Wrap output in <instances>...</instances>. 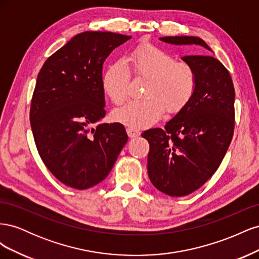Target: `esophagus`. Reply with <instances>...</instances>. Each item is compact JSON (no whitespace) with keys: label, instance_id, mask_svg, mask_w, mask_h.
<instances>
[{"label":"esophagus","instance_id":"34e87169","mask_svg":"<svg viewBox=\"0 0 259 259\" xmlns=\"http://www.w3.org/2000/svg\"><path fill=\"white\" fill-rule=\"evenodd\" d=\"M126 133L130 138H135V137H138L140 135V132L136 128H132V127H127L126 128Z\"/></svg>","mask_w":259,"mask_h":259}]
</instances>
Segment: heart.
Masks as SVG:
<instances>
[{
    "instance_id": "1",
    "label": "heart",
    "mask_w": 259,
    "mask_h": 259,
    "mask_svg": "<svg viewBox=\"0 0 259 259\" xmlns=\"http://www.w3.org/2000/svg\"><path fill=\"white\" fill-rule=\"evenodd\" d=\"M132 65L138 75L150 77L146 98L130 99L115 108L114 121L132 128H146L169 112H177L191 100L197 89L193 69L176 59L158 46L146 45L132 54ZM131 83L130 66L122 58L108 66L103 76V86L114 104L127 97Z\"/></svg>"
}]
</instances>
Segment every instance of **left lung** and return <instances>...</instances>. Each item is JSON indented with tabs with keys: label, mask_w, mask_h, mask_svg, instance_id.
<instances>
[{
	"label": "left lung",
	"mask_w": 259,
	"mask_h": 259,
	"mask_svg": "<svg viewBox=\"0 0 259 259\" xmlns=\"http://www.w3.org/2000/svg\"><path fill=\"white\" fill-rule=\"evenodd\" d=\"M174 45H208L197 36H164ZM197 76V89L188 105L164 130L151 128L142 136L150 146L148 175L152 185L170 197L198 190L221 165L234 130V88L228 70L205 54L182 58Z\"/></svg>",
	"instance_id": "8db88e82"
}]
</instances>
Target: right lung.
<instances>
[{
    "instance_id": "right-lung-1",
    "label": "right lung",
    "mask_w": 259,
    "mask_h": 259,
    "mask_svg": "<svg viewBox=\"0 0 259 259\" xmlns=\"http://www.w3.org/2000/svg\"><path fill=\"white\" fill-rule=\"evenodd\" d=\"M131 37L85 31L49 57L37 74L30 108L35 146L46 167L68 187L83 190L103 182L127 143L122 124L99 122L106 115L103 65Z\"/></svg>"
}]
</instances>
